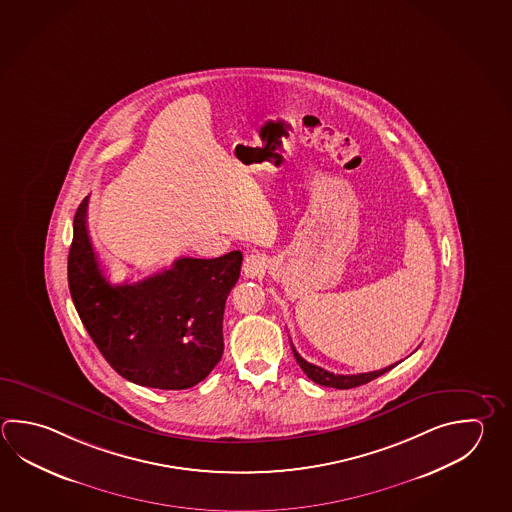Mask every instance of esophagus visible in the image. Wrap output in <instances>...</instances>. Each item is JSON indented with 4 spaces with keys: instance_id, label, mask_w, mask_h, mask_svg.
<instances>
[{
    "instance_id": "obj_1",
    "label": "esophagus",
    "mask_w": 512,
    "mask_h": 512,
    "mask_svg": "<svg viewBox=\"0 0 512 512\" xmlns=\"http://www.w3.org/2000/svg\"><path fill=\"white\" fill-rule=\"evenodd\" d=\"M262 270H264V261L259 255H250L244 262V273L248 277H257V275H261Z\"/></svg>"
}]
</instances>
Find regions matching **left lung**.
<instances>
[{
  "mask_svg": "<svg viewBox=\"0 0 512 512\" xmlns=\"http://www.w3.org/2000/svg\"><path fill=\"white\" fill-rule=\"evenodd\" d=\"M290 344L293 357L297 360L300 369L304 371V375L311 382H315V384H319L322 387H331V389H353V387L364 386L367 382L382 377L384 373L391 371L398 364V362H395V364H389V366L380 367V369H373V371H366V373H338V371H329L326 367L319 366L315 362H309V360L302 357V353L293 344L291 337Z\"/></svg>",
  "mask_w": 512,
  "mask_h": 512,
  "instance_id": "left-lung-1",
  "label": "left lung"
}]
</instances>
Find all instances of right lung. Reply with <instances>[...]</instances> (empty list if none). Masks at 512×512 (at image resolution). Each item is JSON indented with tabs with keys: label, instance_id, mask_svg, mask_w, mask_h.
I'll use <instances>...</instances> for the list:
<instances>
[{
	"label": "right lung",
	"instance_id": "1",
	"mask_svg": "<svg viewBox=\"0 0 512 512\" xmlns=\"http://www.w3.org/2000/svg\"><path fill=\"white\" fill-rule=\"evenodd\" d=\"M88 201L74 215L67 262L79 319L117 375L159 391L192 389L221 362L222 317L241 277V251L179 257L170 270L116 282L90 237Z\"/></svg>",
	"mask_w": 512,
	"mask_h": 512
}]
</instances>
